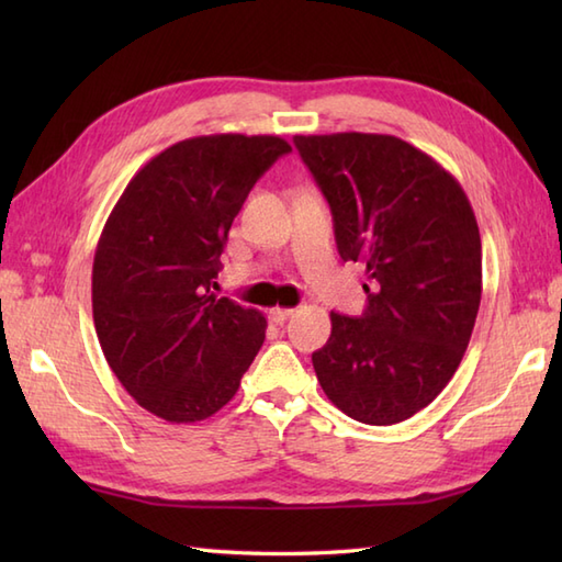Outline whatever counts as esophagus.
<instances>
[{
  "instance_id": "obj_1",
  "label": "esophagus",
  "mask_w": 562,
  "mask_h": 562,
  "mask_svg": "<svg viewBox=\"0 0 562 562\" xmlns=\"http://www.w3.org/2000/svg\"><path fill=\"white\" fill-rule=\"evenodd\" d=\"M294 314V308H282V306H274V308H270V318L274 321V324H284V321H288L290 316Z\"/></svg>"
}]
</instances>
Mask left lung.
<instances>
[{
    "mask_svg": "<svg viewBox=\"0 0 562 562\" xmlns=\"http://www.w3.org/2000/svg\"><path fill=\"white\" fill-rule=\"evenodd\" d=\"M328 200L342 260L369 274L362 316L330 314L312 355L333 405L396 425L432 403L461 364L481 306V234L447 169L393 135H296Z\"/></svg>",
    "mask_w": 562,
    "mask_h": 562,
    "instance_id": "1",
    "label": "left lung"
}]
</instances>
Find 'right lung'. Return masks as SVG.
<instances>
[{"mask_svg":"<svg viewBox=\"0 0 562 562\" xmlns=\"http://www.w3.org/2000/svg\"><path fill=\"white\" fill-rule=\"evenodd\" d=\"M290 151L278 135L176 142L142 166L103 226L91 274L101 350L166 423L224 408L266 340V316L210 288L250 188Z\"/></svg>","mask_w":562,"mask_h":562,"instance_id":"obj_1","label":"right lung"}]
</instances>
